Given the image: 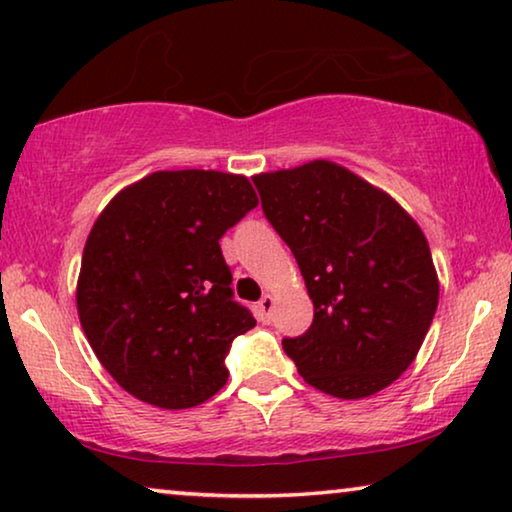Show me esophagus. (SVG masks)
<instances>
[{"instance_id":"1","label":"esophagus","mask_w":512,"mask_h":512,"mask_svg":"<svg viewBox=\"0 0 512 512\" xmlns=\"http://www.w3.org/2000/svg\"><path fill=\"white\" fill-rule=\"evenodd\" d=\"M273 308H276V301H273L271 294H264L262 301L257 303V315L262 322H271L273 317Z\"/></svg>"}]
</instances>
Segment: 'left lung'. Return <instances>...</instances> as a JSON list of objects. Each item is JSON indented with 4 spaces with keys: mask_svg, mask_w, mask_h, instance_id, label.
I'll list each match as a JSON object with an SVG mask.
<instances>
[{
    "mask_svg": "<svg viewBox=\"0 0 512 512\" xmlns=\"http://www.w3.org/2000/svg\"><path fill=\"white\" fill-rule=\"evenodd\" d=\"M253 181L315 305L310 329L282 340L299 375L342 400L391 386L414 363L439 303L421 227L391 195L331 160Z\"/></svg>",
    "mask_w": 512,
    "mask_h": 512,
    "instance_id": "obj_1",
    "label": "left lung"
}]
</instances>
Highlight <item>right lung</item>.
<instances>
[{
  "label": "right lung",
  "mask_w": 512,
  "mask_h": 512,
  "mask_svg": "<svg viewBox=\"0 0 512 512\" xmlns=\"http://www.w3.org/2000/svg\"><path fill=\"white\" fill-rule=\"evenodd\" d=\"M259 204L243 174L160 170L112 197L87 236L78 315L133 398L190 409L225 386V356L255 326L232 299L220 236Z\"/></svg>",
  "instance_id": "obj_1"
}]
</instances>
